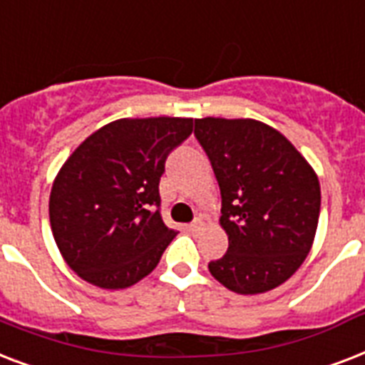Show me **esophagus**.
Segmentation results:
<instances>
[{
    "instance_id": "obj_1",
    "label": "esophagus",
    "mask_w": 365,
    "mask_h": 365,
    "mask_svg": "<svg viewBox=\"0 0 365 365\" xmlns=\"http://www.w3.org/2000/svg\"><path fill=\"white\" fill-rule=\"evenodd\" d=\"M202 225H205V223H202V220H200V217H197L193 223H189V231H191V233H199L200 229H202Z\"/></svg>"
}]
</instances>
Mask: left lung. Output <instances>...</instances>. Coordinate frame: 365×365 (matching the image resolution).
I'll use <instances>...</instances> for the list:
<instances>
[{
  "instance_id": "left-lung-1",
  "label": "left lung",
  "mask_w": 365,
  "mask_h": 365,
  "mask_svg": "<svg viewBox=\"0 0 365 365\" xmlns=\"http://www.w3.org/2000/svg\"><path fill=\"white\" fill-rule=\"evenodd\" d=\"M222 193L227 254L212 277L242 295L263 294L301 267L317 233L320 183L278 130L254 119H195Z\"/></svg>"
}]
</instances>
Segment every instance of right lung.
<instances>
[{"instance_id":"obj_1","label":"right lung","mask_w":365,"mask_h":365,"mask_svg":"<svg viewBox=\"0 0 365 365\" xmlns=\"http://www.w3.org/2000/svg\"><path fill=\"white\" fill-rule=\"evenodd\" d=\"M193 119H119L85 140L60 168L48 216L60 254L83 280L128 288L159 263L176 231L160 216L159 182Z\"/></svg>"}]
</instances>
